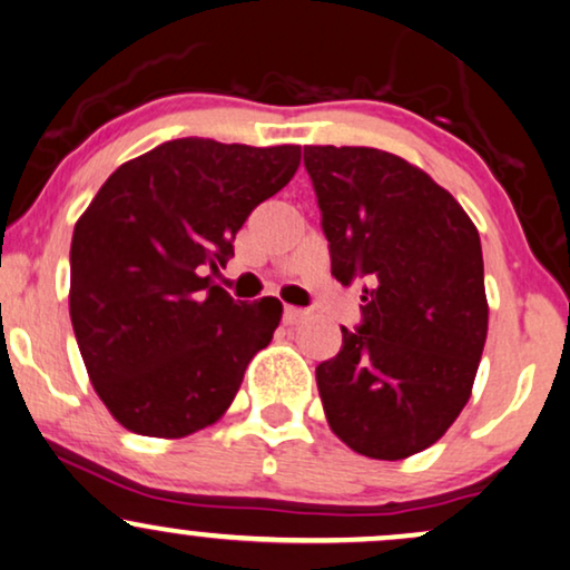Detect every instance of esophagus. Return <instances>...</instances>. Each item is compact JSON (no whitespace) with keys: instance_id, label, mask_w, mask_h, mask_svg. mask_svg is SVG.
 <instances>
[{"instance_id":"34e87169","label":"esophagus","mask_w":570,"mask_h":570,"mask_svg":"<svg viewBox=\"0 0 570 570\" xmlns=\"http://www.w3.org/2000/svg\"><path fill=\"white\" fill-rule=\"evenodd\" d=\"M307 318V309H302V307H284V321L289 323V326H297V323H302Z\"/></svg>"}]
</instances>
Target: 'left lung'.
Masks as SVG:
<instances>
[{
	"instance_id": "8db88e82",
	"label": "left lung",
	"mask_w": 570,
	"mask_h": 570,
	"mask_svg": "<svg viewBox=\"0 0 570 570\" xmlns=\"http://www.w3.org/2000/svg\"><path fill=\"white\" fill-rule=\"evenodd\" d=\"M331 273L363 284L355 328L315 368L328 426L365 458L442 439L471 397L487 342L484 257L455 197L397 155L305 147Z\"/></svg>"
}]
</instances>
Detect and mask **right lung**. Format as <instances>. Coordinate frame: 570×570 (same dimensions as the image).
Listing matches in <instances>:
<instances>
[{"label": "right lung", "mask_w": 570, "mask_h": 570, "mask_svg": "<svg viewBox=\"0 0 570 570\" xmlns=\"http://www.w3.org/2000/svg\"><path fill=\"white\" fill-rule=\"evenodd\" d=\"M299 168V147L173 139L124 163L76 223L70 321L120 426L178 439L210 426L268 347L281 302L215 286L236 232Z\"/></svg>", "instance_id": "1"}]
</instances>
